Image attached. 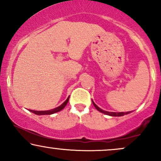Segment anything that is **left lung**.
<instances>
[{"label": "left lung", "mask_w": 161, "mask_h": 161, "mask_svg": "<svg viewBox=\"0 0 161 161\" xmlns=\"http://www.w3.org/2000/svg\"><path fill=\"white\" fill-rule=\"evenodd\" d=\"M92 103H93L95 108L97 109L98 111L103 113V114H106V115H108V116H124V115H125V114H129V113H130V111H129V112H108V111H106V110H102V109L98 108V107H97V105L95 104V102H94L93 101H92Z\"/></svg>", "instance_id": "obj_1"}]
</instances>
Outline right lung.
<instances>
[{"label": "right lung", "instance_id": "obj_1", "mask_svg": "<svg viewBox=\"0 0 161 161\" xmlns=\"http://www.w3.org/2000/svg\"><path fill=\"white\" fill-rule=\"evenodd\" d=\"M69 97H68L67 99H66V101H64V102L61 105H60V106L57 107V108H54V109H52V110H43V111H37V110H29V111L34 113V114H36V115H51V114H55V113L60 111V110H63V109L65 108L66 105L67 104L68 101H69Z\"/></svg>", "mask_w": 161, "mask_h": 161}]
</instances>
